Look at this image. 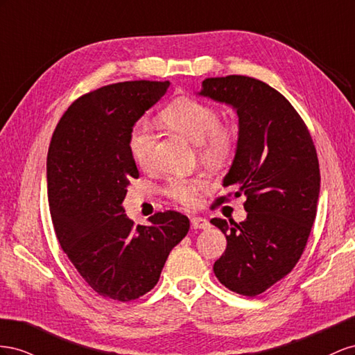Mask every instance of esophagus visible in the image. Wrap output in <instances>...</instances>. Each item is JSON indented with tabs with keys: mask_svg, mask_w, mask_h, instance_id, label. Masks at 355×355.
Masks as SVG:
<instances>
[{
	"mask_svg": "<svg viewBox=\"0 0 355 355\" xmlns=\"http://www.w3.org/2000/svg\"><path fill=\"white\" fill-rule=\"evenodd\" d=\"M209 221L204 217H193L191 218V229H209Z\"/></svg>",
	"mask_w": 355,
	"mask_h": 355,
	"instance_id": "34e87169",
	"label": "esophagus"
}]
</instances>
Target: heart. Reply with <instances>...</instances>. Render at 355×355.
<instances>
[{"instance_id":"obj_1","label":"heart","mask_w":355,"mask_h":355,"mask_svg":"<svg viewBox=\"0 0 355 355\" xmlns=\"http://www.w3.org/2000/svg\"><path fill=\"white\" fill-rule=\"evenodd\" d=\"M166 128L183 135L198 146L202 162L211 168H225L235 157L239 132L235 125L223 123L220 110L205 101L191 96L177 98L160 113ZM129 150L137 165L148 168L156 155V137L146 123L134 128L129 137ZM208 189L205 180L174 178L169 181L165 193L184 207H195L199 191Z\"/></svg>"}]
</instances>
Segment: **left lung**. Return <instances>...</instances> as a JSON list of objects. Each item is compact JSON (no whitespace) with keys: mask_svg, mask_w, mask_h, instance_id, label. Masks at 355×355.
<instances>
[{"mask_svg":"<svg viewBox=\"0 0 355 355\" xmlns=\"http://www.w3.org/2000/svg\"><path fill=\"white\" fill-rule=\"evenodd\" d=\"M199 95L232 105L239 117L238 150L223 186L245 195L247 218L211 220L227 239L214 273L226 288L254 297L288 275L306 247L320 195L317 150L295 107L257 78H205Z\"/></svg>","mask_w":355,"mask_h":355,"instance_id":"left-lung-1","label":"left lung"}]
</instances>
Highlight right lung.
<instances>
[{"mask_svg":"<svg viewBox=\"0 0 355 355\" xmlns=\"http://www.w3.org/2000/svg\"><path fill=\"white\" fill-rule=\"evenodd\" d=\"M169 82H123L76 99L60 117L47 153V196L56 238L98 295L138 299L160 278L190 221L156 212L135 226L121 202L138 178L129 137L137 120L166 94Z\"/></svg>","mask_w":355,"mask_h":355,"instance_id":"right-lung-1","label":"right lung"}]
</instances>
